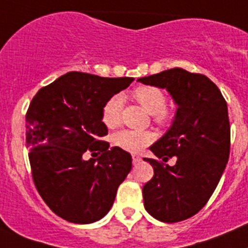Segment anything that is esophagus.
Masks as SVG:
<instances>
[{
    "label": "esophagus",
    "instance_id": "1",
    "mask_svg": "<svg viewBox=\"0 0 248 248\" xmlns=\"http://www.w3.org/2000/svg\"><path fill=\"white\" fill-rule=\"evenodd\" d=\"M141 161V156L140 155H132V163L137 164Z\"/></svg>",
    "mask_w": 248,
    "mask_h": 248
}]
</instances>
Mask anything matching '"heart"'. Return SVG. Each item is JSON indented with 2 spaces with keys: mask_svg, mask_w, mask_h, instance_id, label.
Instances as JSON below:
<instances>
[{
  "mask_svg": "<svg viewBox=\"0 0 248 248\" xmlns=\"http://www.w3.org/2000/svg\"><path fill=\"white\" fill-rule=\"evenodd\" d=\"M134 97L157 124H165L171 121V114L165 108L166 95L161 89L151 85H141L135 89ZM124 106V97L116 94L108 99L102 111V121L108 128H116L121 124V112ZM154 141V135L149 131L122 130L113 136L114 146L128 151L139 153Z\"/></svg>",
  "mask_w": 248,
  "mask_h": 248,
  "instance_id": "heart-1",
  "label": "heart"
}]
</instances>
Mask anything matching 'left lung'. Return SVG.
Wrapping results in <instances>:
<instances>
[{
  "instance_id": "8db88e82",
  "label": "left lung",
  "mask_w": 248,
  "mask_h": 248,
  "mask_svg": "<svg viewBox=\"0 0 248 248\" xmlns=\"http://www.w3.org/2000/svg\"><path fill=\"white\" fill-rule=\"evenodd\" d=\"M137 82L166 89L178 108L171 126L151 153L164 165L145 157L154 168L153 179L143 185V205L160 222L188 219L204 207L217 188L230 157L228 108L218 87L203 74L172 68Z\"/></svg>"
}]
</instances>
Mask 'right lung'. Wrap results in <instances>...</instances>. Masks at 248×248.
Segmentation results:
<instances>
[{
	"instance_id": "right-lung-1",
	"label": "right lung",
	"mask_w": 248,
	"mask_h": 248,
	"mask_svg": "<svg viewBox=\"0 0 248 248\" xmlns=\"http://www.w3.org/2000/svg\"><path fill=\"white\" fill-rule=\"evenodd\" d=\"M134 78H103L70 72L41 88L26 113V143L32 178L47 207L72 223L97 222L109 212L116 193L132 168L130 153L99 137L107 101ZM87 149L102 152L84 160Z\"/></svg>"
}]
</instances>
